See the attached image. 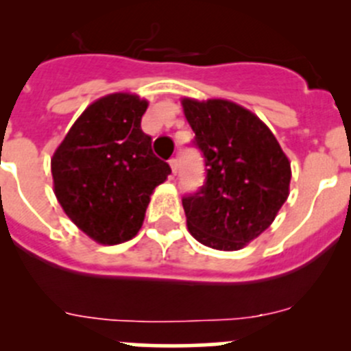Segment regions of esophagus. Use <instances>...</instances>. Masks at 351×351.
<instances>
[{
	"label": "esophagus",
	"instance_id": "esophagus-1",
	"mask_svg": "<svg viewBox=\"0 0 351 351\" xmlns=\"http://www.w3.org/2000/svg\"><path fill=\"white\" fill-rule=\"evenodd\" d=\"M169 166H171V171L176 175V171H178V159L176 158L169 159Z\"/></svg>",
	"mask_w": 351,
	"mask_h": 351
}]
</instances>
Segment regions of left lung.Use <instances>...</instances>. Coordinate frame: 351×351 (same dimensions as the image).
Here are the masks:
<instances>
[{"label":"left lung","mask_w":351,"mask_h":351,"mask_svg":"<svg viewBox=\"0 0 351 351\" xmlns=\"http://www.w3.org/2000/svg\"><path fill=\"white\" fill-rule=\"evenodd\" d=\"M182 105L207 171L204 185L182 198L190 234L214 250H241L285 204L289 159L250 110L228 100L185 98Z\"/></svg>","instance_id":"obj_1"}]
</instances>
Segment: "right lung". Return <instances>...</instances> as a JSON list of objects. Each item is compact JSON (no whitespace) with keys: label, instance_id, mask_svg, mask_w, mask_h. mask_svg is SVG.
Returning a JSON list of instances; mask_svg holds the SVG:
<instances>
[{"label":"right lung","instance_id":"add662e5","mask_svg":"<svg viewBox=\"0 0 351 351\" xmlns=\"http://www.w3.org/2000/svg\"><path fill=\"white\" fill-rule=\"evenodd\" d=\"M147 101L113 93L81 113L52 158L54 193L67 217L101 244L139 232L153 190L171 168L141 129Z\"/></svg>","mask_w":351,"mask_h":351}]
</instances>
